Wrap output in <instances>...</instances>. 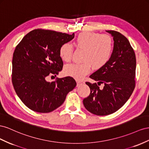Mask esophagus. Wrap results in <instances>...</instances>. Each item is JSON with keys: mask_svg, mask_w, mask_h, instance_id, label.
<instances>
[{"mask_svg": "<svg viewBox=\"0 0 149 149\" xmlns=\"http://www.w3.org/2000/svg\"><path fill=\"white\" fill-rule=\"evenodd\" d=\"M82 83H83L82 81H80V80H77V87L80 86V85H81Z\"/></svg>", "mask_w": 149, "mask_h": 149, "instance_id": "obj_1", "label": "esophagus"}]
</instances>
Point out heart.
<instances>
[{
	"instance_id": "b5f03b06",
	"label": "heart",
	"mask_w": 149,
	"mask_h": 149,
	"mask_svg": "<svg viewBox=\"0 0 149 149\" xmlns=\"http://www.w3.org/2000/svg\"><path fill=\"white\" fill-rule=\"evenodd\" d=\"M75 45L84 50V63L67 65L63 72L77 80L82 79L90 73L92 67L95 69L104 67L110 61L114 49V42L111 36L93 32L80 33L75 39ZM73 52V46L69 43L63 44L59 49L61 58L66 62L71 61Z\"/></svg>"
}]
</instances>
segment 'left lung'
<instances>
[{"mask_svg": "<svg viewBox=\"0 0 149 149\" xmlns=\"http://www.w3.org/2000/svg\"><path fill=\"white\" fill-rule=\"evenodd\" d=\"M114 40L110 61L90 75L97 83L86 82L91 93L83 100L86 109L97 116H107L116 112L128 100L135 87L136 58L128 39L115 31H107ZM102 83L104 88L98 87Z\"/></svg>", "mask_w": 149, "mask_h": 149, "instance_id": "obj_1", "label": "left lung"}]
</instances>
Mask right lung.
<instances>
[{
    "label": "right lung",
    "mask_w": 149,
    "mask_h": 149,
    "mask_svg": "<svg viewBox=\"0 0 149 149\" xmlns=\"http://www.w3.org/2000/svg\"><path fill=\"white\" fill-rule=\"evenodd\" d=\"M74 37V33L69 35L37 29L25 35L16 46L12 59V84L20 99L33 111H53L76 86L71 77L46 81L49 75H56L62 70L59 49Z\"/></svg>",
    "instance_id": "add662e5"
}]
</instances>
